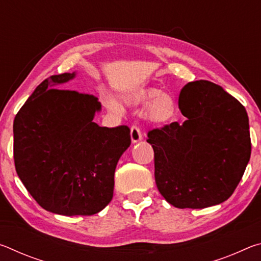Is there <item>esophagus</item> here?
I'll list each match as a JSON object with an SVG mask.
<instances>
[{
  "mask_svg": "<svg viewBox=\"0 0 261 261\" xmlns=\"http://www.w3.org/2000/svg\"><path fill=\"white\" fill-rule=\"evenodd\" d=\"M130 136H131L132 143H138L139 140H141V132H140L139 127L137 125H132L131 131H130Z\"/></svg>",
  "mask_w": 261,
  "mask_h": 261,
  "instance_id": "34e87169",
  "label": "esophagus"
}]
</instances>
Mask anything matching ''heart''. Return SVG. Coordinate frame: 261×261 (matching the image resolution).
Segmentation results:
<instances>
[{
    "label": "heart",
    "instance_id": "b5f03b06",
    "mask_svg": "<svg viewBox=\"0 0 261 261\" xmlns=\"http://www.w3.org/2000/svg\"><path fill=\"white\" fill-rule=\"evenodd\" d=\"M127 103L136 106L147 105L145 115L147 120L154 123L169 121L175 114V102L171 96L161 94L156 88H146L136 92L126 99Z\"/></svg>",
    "mask_w": 261,
    "mask_h": 261
}]
</instances>
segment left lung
I'll use <instances>...</instances> for the list:
<instances>
[{"instance_id": "8db88e82", "label": "left lung", "mask_w": 261, "mask_h": 261, "mask_svg": "<svg viewBox=\"0 0 261 261\" xmlns=\"http://www.w3.org/2000/svg\"><path fill=\"white\" fill-rule=\"evenodd\" d=\"M178 106L187 117L148 131L154 176L163 198L177 208L226 201L251 155L249 117L240 101L208 81L188 83Z\"/></svg>"}]
</instances>
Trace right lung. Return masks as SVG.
<instances>
[{
    "instance_id": "add662e5",
    "label": "right lung",
    "mask_w": 261,
    "mask_h": 261,
    "mask_svg": "<svg viewBox=\"0 0 261 261\" xmlns=\"http://www.w3.org/2000/svg\"><path fill=\"white\" fill-rule=\"evenodd\" d=\"M76 73L54 74L35 88L14 121L16 171L35 201L60 215H93L113 199L116 165L130 129L99 126L98 98L51 88Z\"/></svg>"
}]
</instances>
